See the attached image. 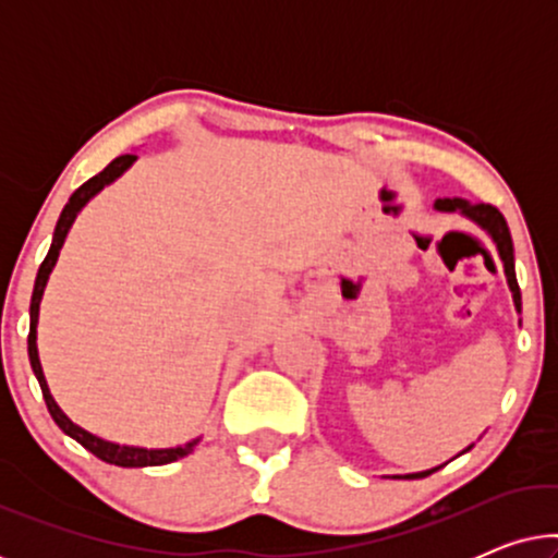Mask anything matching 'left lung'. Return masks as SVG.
<instances>
[{"label": "left lung", "mask_w": 558, "mask_h": 558, "mask_svg": "<svg viewBox=\"0 0 558 558\" xmlns=\"http://www.w3.org/2000/svg\"><path fill=\"white\" fill-rule=\"evenodd\" d=\"M434 208L441 210V213H460V216L472 220V223L480 226L487 235H490L495 248H498V256L502 262V271H506V279H508V289H510V294H513V304H515L518 315H521V289H518V279H515L513 239H510L508 223H506V218H502V213L498 208H493V205L470 203V201H462V197H439V201L434 203ZM468 449H464V452H468ZM439 468H441V464H439ZM439 468H432V470H424V472H411V475H403V480L426 477V475H432V472H437ZM393 477H401V475H393Z\"/></svg>", "instance_id": "8db88e82"}]
</instances>
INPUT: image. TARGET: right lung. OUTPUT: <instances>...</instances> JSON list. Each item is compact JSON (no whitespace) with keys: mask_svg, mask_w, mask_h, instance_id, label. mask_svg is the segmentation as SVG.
<instances>
[{"mask_svg":"<svg viewBox=\"0 0 558 558\" xmlns=\"http://www.w3.org/2000/svg\"><path fill=\"white\" fill-rule=\"evenodd\" d=\"M134 162H136V155H121V157L113 159L109 167H104V172H98L88 182H83V185L71 195V201L65 203L63 213H60L56 233H52L50 251H48V256H45V262L40 264V271H37L35 289H33V302H29L27 355H29V365H33L37 384H40V388H43V399H45V403H48L52 422H56L60 429L68 434V437L75 439L78 445L86 447L90 454H96L98 460H104L109 464H119V468H157V464H167V462L180 460V457H187L197 445H201L203 437H195V439H190V441H185V445H178V447L147 449V447H134V445H119V441H109V439L98 437V434H90L88 429H83V426L75 424L73 418H68L65 411L58 407L56 399H52L48 380H45V373H43V365H40V355H37V317H40V302H43L45 287H48L50 274L58 264L60 248H63L68 231H71V226L75 223V218H78V213L86 208V205L94 201V197L101 193L104 187H109L111 182H117L121 174H124Z\"/></svg>","mask_w":558,"mask_h":558,"instance_id":"right-lung-1","label":"right lung"}]
</instances>
